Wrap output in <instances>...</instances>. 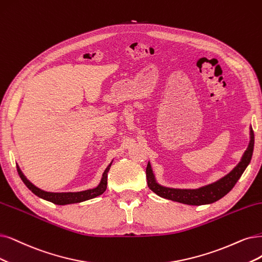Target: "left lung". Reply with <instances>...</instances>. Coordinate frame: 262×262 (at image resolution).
Listing matches in <instances>:
<instances>
[{
	"instance_id": "8db88e82",
	"label": "left lung",
	"mask_w": 262,
	"mask_h": 262,
	"mask_svg": "<svg viewBox=\"0 0 262 262\" xmlns=\"http://www.w3.org/2000/svg\"><path fill=\"white\" fill-rule=\"evenodd\" d=\"M249 136L250 140L248 143V147L244 152L243 157H242L239 163L229 173H227L225 177L210 183V185L198 189H173L161 186L157 182L156 177H154L153 170L151 168V164L149 162L146 169L148 187L159 196L173 202H179L182 203V204L196 206L211 204V203H214L224 198L226 194H228L232 190V188L235 186V183L241 178V176L243 175L244 170L250 163L251 157H253L255 143V136L251 126L249 128Z\"/></svg>"
}]
</instances>
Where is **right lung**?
I'll return each instance as SVG.
<instances>
[{
    "instance_id": "right-lung-1",
    "label": "right lung",
    "mask_w": 262,
    "mask_h": 262,
    "mask_svg": "<svg viewBox=\"0 0 262 262\" xmlns=\"http://www.w3.org/2000/svg\"><path fill=\"white\" fill-rule=\"evenodd\" d=\"M113 162V161H112ZM112 162L109 164L108 167H106L102 173V178L100 180V183L98 186L94 189H89L85 191H80V192H47L44 190H41L40 188L35 187L32 182L29 181L27 177L24 175L21 169L19 168L17 165V171L19 177L21 178L27 188L32 191L34 194L38 198H41L43 200H46L48 202H52L54 204L57 205H67V204H73V203H80L84 202L87 200L94 199L98 195H101L102 193L106 189V181H108V172L111 167Z\"/></svg>"
}]
</instances>
